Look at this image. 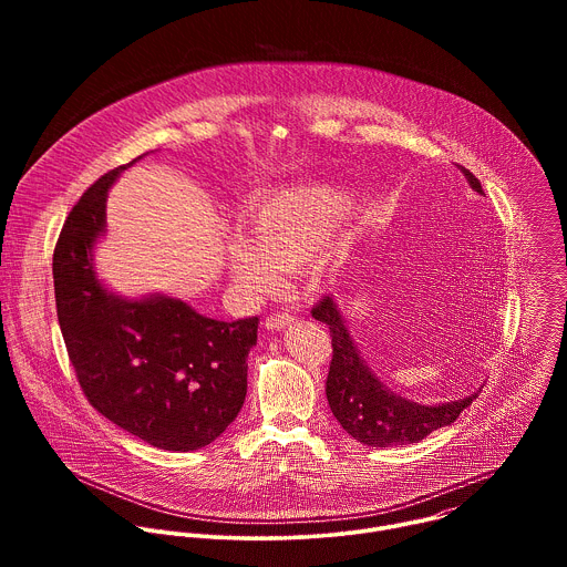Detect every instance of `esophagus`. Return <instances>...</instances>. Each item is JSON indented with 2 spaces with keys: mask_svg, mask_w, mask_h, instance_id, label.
<instances>
[{
  "mask_svg": "<svg viewBox=\"0 0 567 567\" xmlns=\"http://www.w3.org/2000/svg\"><path fill=\"white\" fill-rule=\"evenodd\" d=\"M296 318L289 313V311H282V313H274V316H269L267 320H265V328L267 330H282V328H287V326H291Z\"/></svg>",
  "mask_w": 567,
  "mask_h": 567,
  "instance_id": "obj_1",
  "label": "esophagus"
}]
</instances>
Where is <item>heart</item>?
<instances>
[{"instance_id":"obj_1","label":"heart","mask_w":567,"mask_h":567,"mask_svg":"<svg viewBox=\"0 0 567 567\" xmlns=\"http://www.w3.org/2000/svg\"><path fill=\"white\" fill-rule=\"evenodd\" d=\"M352 197L346 188L316 184L274 193L245 215V233L226 245V267L237 287L249 296H265L280 287V271L307 267L341 228ZM320 278L334 267L316 260Z\"/></svg>"}]
</instances>
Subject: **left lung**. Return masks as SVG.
Listing matches in <instances>:
<instances>
[{
    "label": "left lung",
    "mask_w": 567,
    "mask_h": 567,
    "mask_svg": "<svg viewBox=\"0 0 567 567\" xmlns=\"http://www.w3.org/2000/svg\"><path fill=\"white\" fill-rule=\"evenodd\" d=\"M457 168L468 186L477 195H484L480 182L466 168ZM311 316L330 326L332 334L334 354L326 383L330 409L348 435L361 444L385 449L420 442L433 431L453 424L477 394L471 392L462 399L442 403H422L401 396L390 390L361 357L334 296L322 298L311 309Z\"/></svg>",
    "instance_id": "1"
}]
</instances>
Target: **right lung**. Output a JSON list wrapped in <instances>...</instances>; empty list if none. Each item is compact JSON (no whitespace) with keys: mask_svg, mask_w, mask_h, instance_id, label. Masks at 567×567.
<instances>
[{"mask_svg":"<svg viewBox=\"0 0 567 567\" xmlns=\"http://www.w3.org/2000/svg\"><path fill=\"white\" fill-rule=\"evenodd\" d=\"M143 156L103 175L69 213L53 254L55 307L92 406L138 440L184 453L215 442L245 406L258 316L226 322L175 296H121L99 278L107 193Z\"/></svg>","mask_w":567,"mask_h":567,"instance_id":"1","label":"right lung"}]
</instances>
